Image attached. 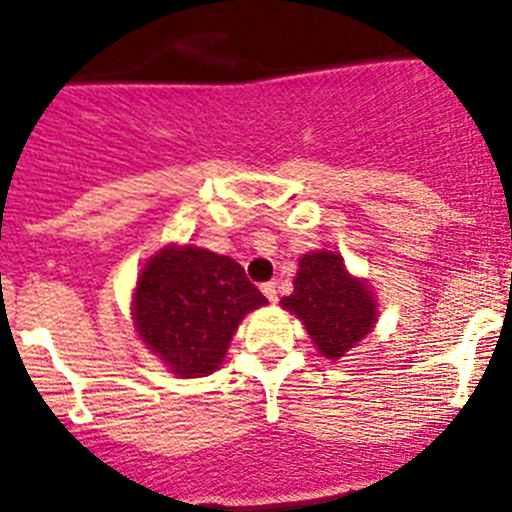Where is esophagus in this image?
<instances>
[{
	"instance_id": "34e87169",
	"label": "esophagus",
	"mask_w": 512,
	"mask_h": 512,
	"mask_svg": "<svg viewBox=\"0 0 512 512\" xmlns=\"http://www.w3.org/2000/svg\"><path fill=\"white\" fill-rule=\"evenodd\" d=\"M261 292H264V297L271 302V305L277 302V284L274 282H266L264 287H261Z\"/></svg>"
}]
</instances>
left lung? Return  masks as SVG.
Segmentation results:
<instances>
[{
	"mask_svg": "<svg viewBox=\"0 0 512 512\" xmlns=\"http://www.w3.org/2000/svg\"><path fill=\"white\" fill-rule=\"evenodd\" d=\"M295 292L279 305L305 325L318 354L338 361L374 330L379 302L374 289L346 269L338 251H307L300 256Z\"/></svg>",
	"mask_w": 512,
	"mask_h": 512,
	"instance_id": "1",
	"label": "left lung"
}]
</instances>
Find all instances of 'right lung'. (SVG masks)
Wrapping results in <instances>:
<instances>
[{
    "label": "right lung",
    "mask_w": 512,
    "mask_h": 512,
    "mask_svg": "<svg viewBox=\"0 0 512 512\" xmlns=\"http://www.w3.org/2000/svg\"><path fill=\"white\" fill-rule=\"evenodd\" d=\"M264 305L235 259L169 243L138 271L130 315L148 351L171 374L194 379L220 369L241 320Z\"/></svg>",
    "instance_id": "1"
}]
</instances>
